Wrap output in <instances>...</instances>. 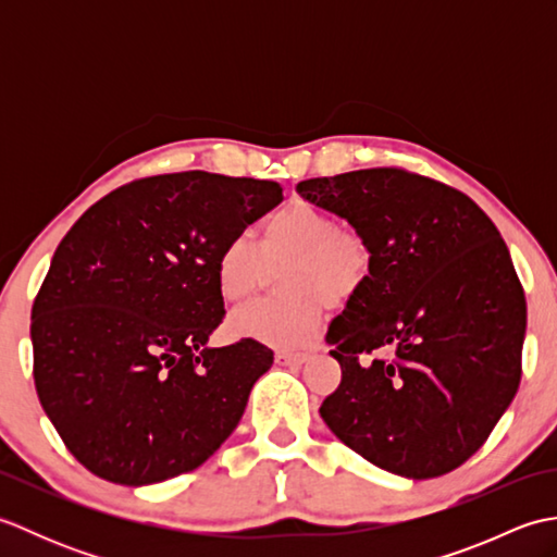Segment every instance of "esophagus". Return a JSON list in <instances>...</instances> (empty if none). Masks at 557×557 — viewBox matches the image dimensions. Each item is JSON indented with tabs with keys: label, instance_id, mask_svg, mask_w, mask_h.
I'll use <instances>...</instances> for the list:
<instances>
[{
	"label": "esophagus",
	"instance_id": "obj_1",
	"mask_svg": "<svg viewBox=\"0 0 557 557\" xmlns=\"http://www.w3.org/2000/svg\"><path fill=\"white\" fill-rule=\"evenodd\" d=\"M275 359L282 366H301L309 359V351H277Z\"/></svg>",
	"mask_w": 557,
	"mask_h": 557
}]
</instances>
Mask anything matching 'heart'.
I'll return each mask as SVG.
<instances>
[{
    "instance_id": "1",
    "label": "heart",
    "mask_w": 557,
    "mask_h": 557,
    "mask_svg": "<svg viewBox=\"0 0 557 557\" xmlns=\"http://www.w3.org/2000/svg\"><path fill=\"white\" fill-rule=\"evenodd\" d=\"M280 301H256L232 315L236 335L272 347H301L323 327L325 304L345 306L369 285L373 251L366 236L337 224L309 200H292L263 222L258 246L236 234L215 260V287L222 301L242 304L258 292L265 268H285Z\"/></svg>"
}]
</instances>
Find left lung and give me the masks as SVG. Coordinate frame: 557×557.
Masks as SVG:
<instances>
[{
	"label": "left lung",
	"mask_w": 557,
	"mask_h": 557,
	"mask_svg": "<svg viewBox=\"0 0 557 557\" xmlns=\"http://www.w3.org/2000/svg\"><path fill=\"white\" fill-rule=\"evenodd\" d=\"M371 244L369 285L327 327L342 383L321 417L397 476L433 479L476 453L522 377L527 299L500 232L453 186L397 168L297 184ZM385 348L383 360L360 361Z\"/></svg>",
	"instance_id": "8db88e82"
}]
</instances>
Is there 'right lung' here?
Returning <instances> with one entry per match:
<instances>
[{"mask_svg":"<svg viewBox=\"0 0 557 557\" xmlns=\"http://www.w3.org/2000/svg\"><path fill=\"white\" fill-rule=\"evenodd\" d=\"M282 200L275 182L180 172L126 184L57 246L30 315L33 377L69 453L148 486L227 441L272 351L208 347L224 318L222 244Z\"/></svg>","mask_w":557,"mask_h":557,"instance_id":"obj_1","label":"right lung"}]
</instances>
